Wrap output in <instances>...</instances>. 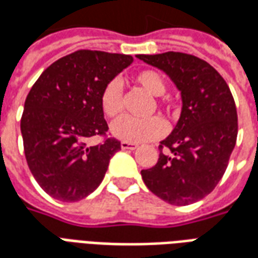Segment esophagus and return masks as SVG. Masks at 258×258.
Masks as SVG:
<instances>
[{
    "label": "esophagus",
    "mask_w": 258,
    "mask_h": 258,
    "mask_svg": "<svg viewBox=\"0 0 258 258\" xmlns=\"http://www.w3.org/2000/svg\"><path fill=\"white\" fill-rule=\"evenodd\" d=\"M120 145H121V149H131V151H134V149L138 148V145L134 144V142H125V141H121Z\"/></svg>",
    "instance_id": "obj_1"
}]
</instances>
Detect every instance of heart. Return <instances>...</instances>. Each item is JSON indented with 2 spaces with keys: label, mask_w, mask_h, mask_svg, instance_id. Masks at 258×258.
Instances as JSON below:
<instances>
[{
  "label": "heart",
  "mask_w": 258,
  "mask_h": 258,
  "mask_svg": "<svg viewBox=\"0 0 258 258\" xmlns=\"http://www.w3.org/2000/svg\"><path fill=\"white\" fill-rule=\"evenodd\" d=\"M134 83L153 96H160L166 91V81L163 76L153 69H144L134 74ZM102 112L109 118L116 117L121 112V88L117 81H109L99 98ZM166 133V123L162 118L153 117L135 120L120 117L112 124V134L125 142H144L160 138Z\"/></svg>",
  "instance_id": "1"
}]
</instances>
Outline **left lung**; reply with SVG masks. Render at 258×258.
<instances>
[{"label": "left lung", "mask_w": 258, "mask_h": 258, "mask_svg": "<svg viewBox=\"0 0 258 258\" xmlns=\"http://www.w3.org/2000/svg\"><path fill=\"white\" fill-rule=\"evenodd\" d=\"M171 77L182 112L159 145V160L141 175L148 189L174 206L203 199L227 170L238 137V113L229 87L211 64L182 52L137 55Z\"/></svg>", "instance_id": "8db88e82"}]
</instances>
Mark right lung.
I'll use <instances>...</instances> for the list:
<instances>
[{
  "label": "right lung",
  "mask_w": 258,
  "mask_h": 258,
  "mask_svg": "<svg viewBox=\"0 0 258 258\" xmlns=\"http://www.w3.org/2000/svg\"><path fill=\"white\" fill-rule=\"evenodd\" d=\"M131 55L80 49L48 66L31 87L20 120L27 166L44 192L79 202L99 186L121 149L107 134L99 98ZM101 136L92 147L88 140Z\"/></svg>",
  "instance_id": "right-lung-1"
}]
</instances>
